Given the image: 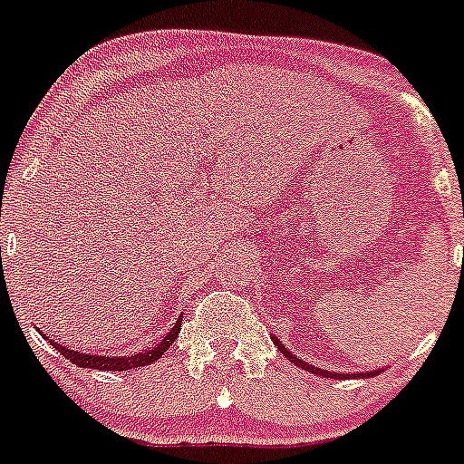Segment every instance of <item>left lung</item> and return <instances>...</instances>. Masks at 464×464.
Wrapping results in <instances>:
<instances>
[{
  "mask_svg": "<svg viewBox=\"0 0 464 464\" xmlns=\"http://www.w3.org/2000/svg\"><path fill=\"white\" fill-rule=\"evenodd\" d=\"M271 341H274V343L278 345V350H280V353L285 354V357L289 359V362H292V363H296V366H298V368H303V371H310V372H314V375H321V377H332V379H350V377H375V375H379V372H383V368H379V371H371V372H334V371H323V368H319V366H312V363L303 362V359H298L296 354H292V353H289V350L285 348V345H283V341H280L278 336H271Z\"/></svg>",
  "mask_w": 464,
  "mask_h": 464,
  "instance_id": "left-lung-1",
  "label": "left lung"
}]
</instances>
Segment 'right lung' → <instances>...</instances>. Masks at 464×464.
Masks as SVG:
<instances>
[{"label":"right lung","mask_w":464,"mask_h":464,"mask_svg":"<svg viewBox=\"0 0 464 464\" xmlns=\"http://www.w3.org/2000/svg\"><path fill=\"white\" fill-rule=\"evenodd\" d=\"M181 330V319H177L175 325H172V330L168 332L166 336H163L161 341H159L154 348H148V350H141V353L137 354H128V357H111V354H93V353H81V350H73V348H64L63 343H58V341L49 339L46 334H40L44 336L46 341H49L51 345H53L55 350H60V353L64 354V357L69 359L72 363H76L78 368H93V371H132V368H141V366H150V363H154L157 359H161V354L166 353L168 348H170L172 343H175L177 334H179Z\"/></svg>","instance_id":"obj_1"}]
</instances>
